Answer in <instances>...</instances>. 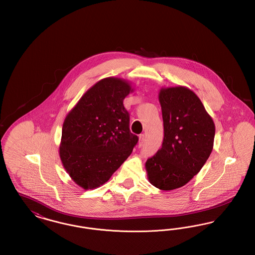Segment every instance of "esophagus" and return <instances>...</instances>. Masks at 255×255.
<instances>
[{
	"label": "esophagus",
	"instance_id": "esophagus-1",
	"mask_svg": "<svg viewBox=\"0 0 255 255\" xmlns=\"http://www.w3.org/2000/svg\"><path fill=\"white\" fill-rule=\"evenodd\" d=\"M145 142V135L144 134H140L138 137V145L142 146Z\"/></svg>",
	"mask_w": 255,
	"mask_h": 255
}]
</instances>
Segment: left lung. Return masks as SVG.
<instances>
[{
  "mask_svg": "<svg viewBox=\"0 0 255 255\" xmlns=\"http://www.w3.org/2000/svg\"><path fill=\"white\" fill-rule=\"evenodd\" d=\"M164 136L145 163L149 182L163 191L180 188L197 175L213 149L215 124L201 99L184 86L158 93Z\"/></svg>",
  "mask_w": 255,
  "mask_h": 255,
  "instance_id": "obj_1",
  "label": "left lung"
}]
</instances>
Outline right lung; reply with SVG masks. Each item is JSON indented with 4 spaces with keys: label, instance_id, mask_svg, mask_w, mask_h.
<instances>
[{
    "label": "right lung",
    "instance_id": "1",
    "mask_svg": "<svg viewBox=\"0 0 255 255\" xmlns=\"http://www.w3.org/2000/svg\"><path fill=\"white\" fill-rule=\"evenodd\" d=\"M133 90L123 78H103L66 116L59 156L71 179L81 188L95 189L108 182L131 155L138 137L130 132L123 100Z\"/></svg>",
    "mask_w": 255,
    "mask_h": 255
}]
</instances>
